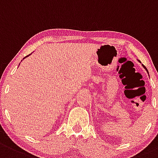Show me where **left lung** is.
Here are the masks:
<instances>
[{
  "mask_svg": "<svg viewBox=\"0 0 158 158\" xmlns=\"http://www.w3.org/2000/svg\"><path fill=\"white\" fill-rule=\"evenodd\" d=\"M139 62H140V61H139ZM142 66H143V65H142ZM143 67H144V68H145V70H146V71H147V73H148V69H146V68L145 67V66H143ZM148 75H149V74H148Z\"/></svg>",
  "mask_w": 158,
  "mask_h": 158,
  "instance_id": "left-lung-1",
  "label": "left lung"
}]
</instances>
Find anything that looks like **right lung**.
<instances>
[{"instance_id":"obj_1","label":"right lung","mask_w":158,"mask_h":158,"mask_svg":"<svg viewBox=\"0 0 158 158\" xmlns=\"http://www.w3.org/2000/svg\"><path fill=\"white\" fill-rule=\"evenodd\" d=\"M29 55H28V56H26V57H29ZM26 57H24V58H26ZM24 58H23V59H24Z\"/></svg>"}]
</instances>
